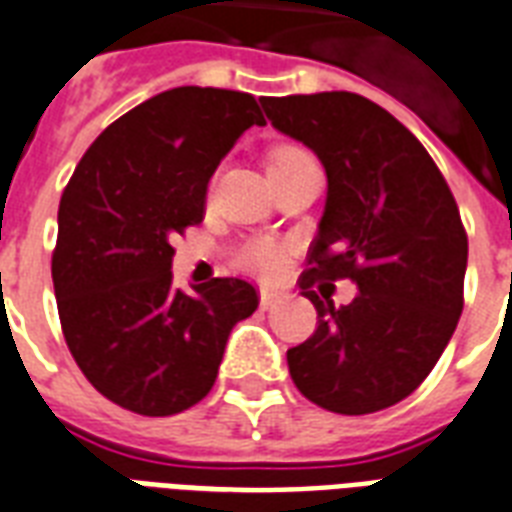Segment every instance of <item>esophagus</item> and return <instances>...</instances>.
Listing matches in <instances>:
<instances>
[{"label":"esophagus","instance_id":"obj_1","mask_svg":"<svg viewBox=\"0 0 512 512\" xmlns=\"http://www.w3.org/2000/svg\"><path fill=\"white\" fill-rule=\"evenodd\" d=\"M282 298H285V293H282V290H274V287H263V290H260V306H263V309H271V306L282 304Z\"/></svg>","mask_w":512,"mask_h":512}]
</instances>
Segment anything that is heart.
Instances as JSON below:
<instances>
[{"label":"heart","instance_id":"heart-1","mask_svg":"<svg viewBox=\"0 0 512 512\" xmlns=\"http://www.w3.org/2000/svg\"><path fill=\"white\" fill-rule=\"evenodd\" d=\"M309 160L304 151L295 149V146H282V149L271 151L268 157V168H282V165H295V162ZM241 266L246 271L260 276H276L282 274L285 268V249L271 241H257V244L246 246L244 255H241Z\"/></svg>","mask_w":512,"mask_h":512}]
</instances>
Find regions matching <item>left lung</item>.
I'll use <instances>...</instances> for the list:
<instances>
[{"label":"left lung","instance_id":"left-lung-1","mask_svg":"<svg viewBox=\"0 0 512 512\" xmlns=\"http://www.w3.org/2000/svg\"><path fill=\"white\" fill-rule=\"evenodd\" d=\"M271 127L317 154L328 176L301 293L317 331L287 350L295 388L323 410L369 415L407 399L448 347L464 309L467 233L442 173L399 119L352 92L260 100ZM359 295L333 307L320 278Z\"/></svg>","mask_w":512,"mask_h":512}]
</instances>
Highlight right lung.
I'll list each match as a JSON object with an SVG mask.
<instances>
[{
    "label": "right lung",
    "instance_id": "right-lung-1",
    "mask_svg": "<svg viewBox=\"0 0 512 512\" xmlns=\"http://www.w3.org/2000/svg\"><path fill=\"white\" fill-rule=\"evenodd\" d=\"M252 124V94L179 86L124 113L59 203L54 290L64 339L94 388L138 415H176L217 380L227 336L257 309L244 279L173 287V236L203 219L208 181Z\"/></svg>",
    "mask_w": 512,
    "mask_h": 512
}]
</instances>
